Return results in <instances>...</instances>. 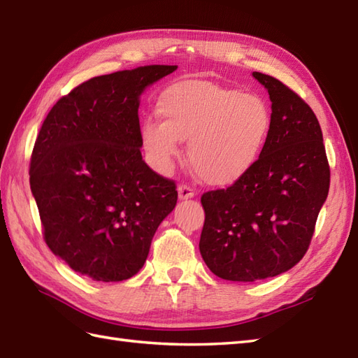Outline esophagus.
<instances>
[{"mask_svg":"<svg viewBox=\"0 0 358 358\" xmlns=\"http://www.w3.org/2000/svg\"><path fill=\"white\" fill-rule=\"evenodd\" d=\"M178 196L180 199H187L195 196V189L190 187L189 185H180L178 186Z\"/></svg>","mask_w":358,"mask_h":358,"instance_id":"34e87169","label":"esophagus"}]
</instances>
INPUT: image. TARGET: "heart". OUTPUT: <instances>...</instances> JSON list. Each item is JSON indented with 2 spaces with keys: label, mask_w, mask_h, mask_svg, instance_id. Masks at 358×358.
Wrapping results in <instances>:
<instances>
[{
  "label": "heart",
  "mask_w": 358,
  "mask_h": 358,
  "mask_svg": "<svg viewBox=\"0 0 358 358\" xmlns=\"http://www.w3.org/2000/svg\"><path fill=\"white\" fill-rule=\"evenodd\" d=\"M160 122L141 123L140 140L149 163L169 172L189 140L187 157L206 182L227 186L259 162L271 131V113L252 93L207 80H185L166 88L157 101Z\"/></svg>",
  "instance_id": "obj_1"
}]
</instances>
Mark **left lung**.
Segmentation results:
<instances>
[{"instance_id": "left-lung-1", "label": "left lung", "mask_w": 358, "mask_h": 358, "mask_svg": "<svg viewBox=\"0 0 358 358\" xmlns=\"http://www.w3.org/2000/svg\"><path fill=\"white\" fill-rule=\"evenodd\" d=\"M271 101V131L259 162L227 189L203 194L199 252L213 274L255 282L302 259L328 196L329 164L310 105L276 78L253 71Z\"/></svg>"}]
</instances>
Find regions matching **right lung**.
Listing matches in <instances>:
<instances>
[{"instance_id":"1","label":"right lung","mask_w":358,"mask_h":358,"mask_svg":"<svg viewBox=\"0 0 358 358\" xmlns=\"http://www.w3.org/2000/svg\"><path fill=\"white\" fill-rule=\"evenodd\" d=\"M177 65L90 79L57 101L30 159V189L47 245L70 267L119 282L143 267L155 230L177 204L176 181L141 159L138 97Z\"/></svg>"}]
</instances>
